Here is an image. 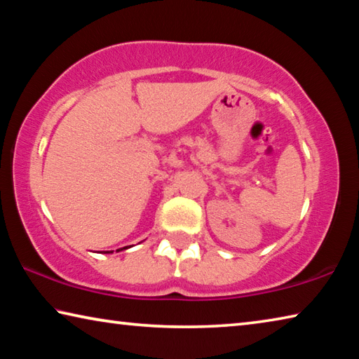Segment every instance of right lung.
Here are the masks:
<instances>
[{"label":"right lung","instance_id":"1","mask_svg":"<svg viewBox=\"0 0 359 359\" xmlns=\"http://www.w3.org/2000/svg\"><path fill=\"white\" fill-rule=\"evenodd\" d=\"M128 247H131V245H125V247H120L118 250H123V248H128ZM100 252H102V253H111V250H104V248H102V250H100Z\"/></svg>","mask_w":359,"mask_h":359}]
</instances>
